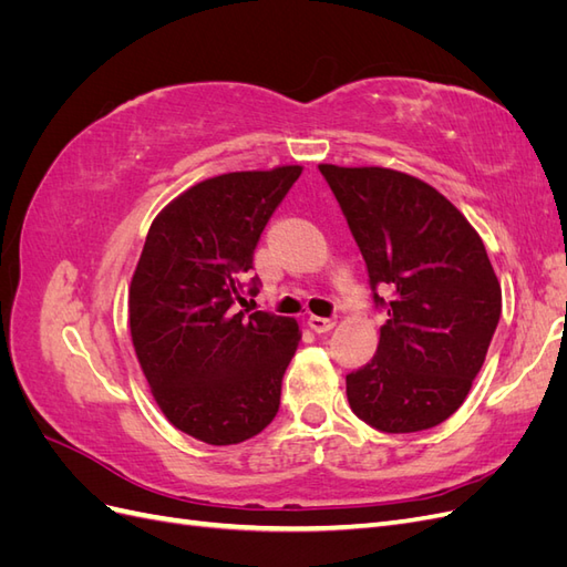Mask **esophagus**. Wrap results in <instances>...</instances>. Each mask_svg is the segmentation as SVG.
<instances>
[{
    "label": "esophagus",
    "instance_id": "34e87169",
    "mask_svg": "<svg viewBox=\"0 0 567 567\" xmlns=\"http://www.w3.org/2000/svg\"><path fill=\"white\" fill-rule=\"evenodd\" d=\"M310 329L312 331H317V333H326V331H331L333 326H336V317H310Z\"/></svg>",
    "mask_w": 567,
    "mask_h": 567
}]
</instances>
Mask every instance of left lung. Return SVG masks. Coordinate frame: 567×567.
Masks as SVG:
<instances>
[{
  "label": "left lung",
  "instance_id": "obj_1",
  "mask_svg": "<svg viewBox=\"0 0 567 567\" xmlns=\"http://www.w3.org/2000/svg\"><path fill=\"white\" fill-rule=\"evenodd\" d=\"M319 173L364 257L375 310L388 315L371 362L346 375L348 402L381 433L435 427L466 400L502 317L483 238L411 175L338 165Z\"/></svg>",
  "mask_w": 567,
  "mask_h": 567
}]
</instances>
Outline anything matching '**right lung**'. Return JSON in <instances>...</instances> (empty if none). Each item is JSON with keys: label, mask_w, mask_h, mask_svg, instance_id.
Masks as SVG:
<instances>
[{"label": "right lung", "mask_w": 567, "mask_h": 567, "mask_svg": "<svg viewBox=\"0 0 567 567\" xmlns=\"http://www.w3.org/2000/svg\"><path fill=\"white\" fill-rule=\"evenodd\" d=\"M300 173L205 179L148 229L130 286L132 342L167 421L200 442L238 444L279 411L298 323L236 305L260 293V279H248L252 252Z\"/></svg>", "instance_id": "right-lung-1"}]
</instances>
